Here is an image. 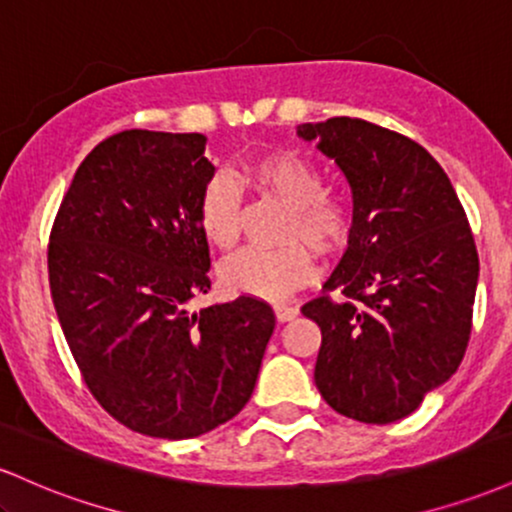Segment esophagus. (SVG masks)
<instances>
[{
	"mask_svg": "<svg viewBox=\"0 0 512 512\" xmlns=\"http://www.w3.org/2000/svg\"><path fill=\"white\" fill-rule=\"evenodd\" d=\"M274 315H276V320H279V322H289L298 315V308H296V305H289V303H274Z\"/></svg>",
	"mask_w": 512,
	"mask_h": 512,
	"instance_id": "esophagus-1",
	"label": "esophagus"
}]
</instances>
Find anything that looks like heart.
<instances>
[{
	"label": "heart",
	"mask_w": 512,
	"mask_h": 512,
	"mask_svg": "<svg viewBox=\"0 0 512 512\" xmlns=\"http://www.w3.org/2000/svg\"><path fill=\"white\" fill-rule=\"evenodd\" d=\"M240 180L286 207L279 240L272 250H245L221 269L231 293L284 298L313 276V257L330 255L349 240L354 228V199L325 187V173L313 158L296 151H269L240 170ZM202 236L216 250L231 252L240 240V190L228 173H214L204 182L197 202Z\"/></svg>",
	"instance_id": "1"
}]
</instances>
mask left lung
<instances>
[{
    "label": "left lung",
    "mask_w": 512,
    "mask_h": 512,
    "mask_svg": "<svg viewBox=\"0 0 512 512\" xmlns=\"http://www.w3.org/2000/svg\"><path fill=\"white\" fill-rule=\"evenodd\" d=\"M354 195L349 248L301 313L322 332L315 385L334 411L392 424L455 373L479 255L455 187L424 146L358 117L301 125Z\"/></svg>",
    "instance_id": "left-lung-1"
}]
</instances>
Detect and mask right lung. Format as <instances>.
I'll use <instances>...</instances> for the list:
<instances>
[{"instance_id": "right-lung-1", "label": "right lung", "mask_w": 512, "mask_h": 512, "mask_svg": "<svg viewBox=\"0 0 512 512\" xmlns=\"http://www.w3.org/2000/svg\"><path fill=\"white\" fill-rule=\"evenodd\" d=\"M204 134L125 129L93 146L57 209L50 291L81 378L144 436L197 438L248 404L274 310L211 289L197 202L214 166Z\"/></svg>"}]
</instances>
